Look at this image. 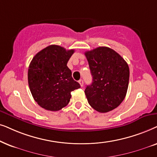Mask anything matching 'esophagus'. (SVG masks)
I'll return each instance as SVG.
<instances>
[{"mask_svg": "<svg viewBox=\"0 0 157 157\" xmlns=\"http://www.w3.org/2000/svg\"><path fill=\"white\" fill-rule=\"evenodd\" d=\"M79 83H80V85L81 87L83 86V80H79Z\"/></svg>", "mask_w": 157, "mask_h": 157, "instance_id": "34e87169", "label": "esophagus"}]
</instances>
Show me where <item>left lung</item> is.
<instances>
[{
    "label": "left lung",
    "instance_id": "1",
    "mask_svg": "<svg viewBox=\"0 0 157 157\" xmlns=\"http://www.w3.org/2000/svg\"><path fill=\"white\" fill-rule=\"evenodd\" d=\"M93 82L85 93L88 103L100 113L115 109L126 97L129 81L128 64L113 49L100 47L85 52Z\"/></svg>",
    "mask_w": 157,
    "mask_h": 157
}]
</instances>
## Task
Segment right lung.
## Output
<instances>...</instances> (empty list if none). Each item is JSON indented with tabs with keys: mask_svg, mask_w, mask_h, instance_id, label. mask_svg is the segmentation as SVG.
<instances>
[{
	"mask_svg": "<svg viewBox=\"0 0 157 157\" xmlns=\"http://www.w3.org/2000/svg\"><path fill=\"white\" fill-rule=\"evenodd\" d=\"M75 52L50 45L33 57L29 67L28 82L33 99L41 108L57 111L70 102L71 92L80 87L67 66Z\"/></svg>",
	"mask_w": 157,
	"mask_h": 157,
	"instance_id": "1",
	"label": "right lung"
}]
</instances>
